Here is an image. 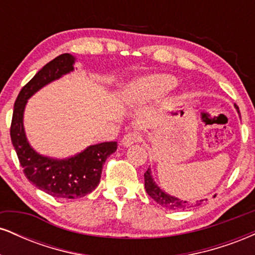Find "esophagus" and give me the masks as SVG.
Returning a JSON list of instances; mask_svg holds the SVG:
<instances>
[{
	"instance_id": "obj_1",
	"label": "esophagus",
	"mask_w": 255,
	"mask_h": 255,
	"mask_svg": "<svg viewBox=\"0 0 255 255\" xmlns=\"http://www.w3.org/2000/svg\"><path fill=\"white\" fill-rule=\"evenodd\" d=\"M139 139H140L139 134L135 133V131H133V133H128V134H126V135L124 136V139H122L121 145L124 146V147H129L130 145L135 144L136 141H139Z\"/></svg>"
}]
</instances>
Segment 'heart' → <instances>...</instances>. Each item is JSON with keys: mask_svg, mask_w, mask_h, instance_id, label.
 Instances as JSON below:
<instances>
[{"mask_svg": "<svg viewBox=\"0 0 255 255\" xmlns=\"http://www.w3.org/2000/svg\"><path fill=\"white\" fill-rule=\"evenodd\" d=\"M176 78L170 74H151L139 78L131 84V93L141 101H157L165 97L177 86Z\"/></svg>", "mask_w": 255, "mask_h": 255, "instance_id": "heart-1", "label": "heart"}]
</instances>
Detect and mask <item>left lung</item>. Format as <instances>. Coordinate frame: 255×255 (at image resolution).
<instances>
[{
	"label": "left lung",
	"mask_w": 255,
	"mask_h": 255,
	"mask_svg": "<svg viewBox=\"0 0 255 255\" xmlns=\"http://www.w3.org/2000/svg\"><path fill=\"white\" fill-rule=\"evenodd\" d=\"M235 109L238 110V113L240 114L239 108L235 105ZM145 177V189L147 192V194L153 199L154 201H157L158 204L162 205L163 207L168 210H172V211H177V210H187L189 207L193 206H198V205L203 204L204 200H199L197 201V204H191L186 200H181L174 195L168 194V193L163 191L158 184L154 182L153 177H152V172L151 169L148 168L147 171L144 174Z\"/></svg>",
	"instance_id": "1"
}]
</instances>
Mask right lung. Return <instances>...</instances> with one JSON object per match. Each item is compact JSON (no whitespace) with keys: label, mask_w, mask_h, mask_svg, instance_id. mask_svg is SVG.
<instances>
[{"label":"right lung","mask_w":255,"mask_h":255,"mask_svg":"<svg viewBox=\"0 0 255 255\" xmlns=\"http://www.w3.org/2000/svg\"><path fill=\"white\" fill-rule=\"evenodd\" d=\"M75 58L62 54L46 63L22 87L14 103L10 139L24 174L32 184L55 198L77 199L96 189L101 181L102 169L107 158L118 148V142L90 145L84 151L67 158L40 154L28 142L24 128V113L27 101L34 93L52 81L74 71Z\"/></svg>","instance_id":"obj_1"}]
</instances>
